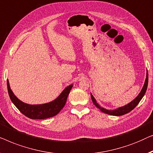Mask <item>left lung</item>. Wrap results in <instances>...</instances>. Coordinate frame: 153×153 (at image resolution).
<instances>
[{"label":"left lung","instance_id":"8db88e82","mask_svg":"<svg viewBox=\"0 0 153 153\" xmlns=\"http://www.w3.org/2000/svg\"><path fill=\"white\" fill-rule=\"evenodd\" d=\"M148 74L147 71V74H146V78L145 80V83H144V85L143 88H142L141 91L138 96H137L136 98L134 99L132 102H130V103H128V105H125L123 107H119L117 109H114V110H108V109H106L103 107H101L100 105H99L97 102H96V100H95V98L93 96L92 94H91V98L92 100V102L94 105H96L98 108L100 109V110L102 111L103 113L107 114L109 115H112V116H122L130 112L133 109H134V107H136L137 105L139 104V102H140L142 98L143 97L144 94H145L146 90H147V87H148Z\"/></svg>","mask_w":153,"mask_h":153}]
</instances>
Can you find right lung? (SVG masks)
Instances as JSON below:
<instances>
[{
	"label": "right lung",
	"mask_w": 153,
	"mask_h": 153,
	"mask_svg": "<svg viewBox=\"0 0 153 153\" xmlns=\"http://www.w3.org/2000/svg\"><path fill=\"white\" fill-rule=\"evenodd\" d=\"M7 85L8 94L12 102L23 114L31 119H44L57 115L65 105L68 94L73 87V85H71L65 88L62 94L52 102L42 105H29L17 98L10 89L8 79Z\"/></svg>",
	"instance_id": "add662e5"
}]
</instances>
